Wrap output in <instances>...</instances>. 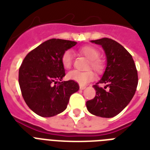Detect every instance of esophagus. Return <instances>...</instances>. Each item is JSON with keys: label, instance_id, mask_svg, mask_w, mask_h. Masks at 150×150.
<instances>
[{"label": "esophagus", "instance_id": "1", "mask_svg": "<svg viewBox=\"0 0 150 150\" xmlns=\"http://www.w3.org/2000/svg\"><path fill=\"white\" fill-rule=\"evenodd\" d=\"M79 88L81 90H83V89H86V86H79Z\"/></svg>", "mask_w": 150, "mask_h": 150}]
</instances>
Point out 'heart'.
<instances>
[{"label": "heart", "instance_id": "b5f03b06", "mask_svg": "<svg viewBox=\"0 0 150 150\" xmlns=\"http://www.w3.org/2000/svg\"><path fill=\"white\" fill-rule=\"evenodd\" d=\"M80 52L83 55L86 57L87 58L90 60L89 64L90 67L96 71H101L103 69V64L101 61L98 60L100 56V52L96 48L86 46L83 47L80 49ZM61 62L64 68H70L72 64V53L71 50H66L61 57ZM67 78L69 80L75 81L81 86H84L91 82L95 79V75L92 71H79L74 70L71 71L67 75Z\"/></svg>", "mask_w": 150, "mask_h": 150}]
</instances>
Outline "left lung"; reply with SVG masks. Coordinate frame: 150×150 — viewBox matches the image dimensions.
Instances as JSON below:
<instances>
[{
  "instance_id": "8db88e82",
  "label": "left lung",
  "mask_w": 150,
  "mask_h": 150,
  "mask_svg": "<svg viewBox=\"0 0 150 150\" xmlns=\"http://www.w3.org/2000/svg\"><path fill=\"white\" fill-rule=\"evenodd\" d=\"M102 47L107 65L102 78L93 88L96 96L86 102L88 111L101 117H113L130 103L138 86V73L132 55L123 46L111 39L91 40ZM103 83L107 91L98 86Z\"/></svg>"
}]
</instances>
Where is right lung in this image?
Segmentation results:
<instances>
[{"instance_id":"obj_1","label":"right lung","mask_w":150,"mask_h":150,"mask_svg":"<svg viewBox=\"0 0 150 150\" xmlns=\"http://www.w3.org/2000/svg\"><path fill=\"white\" fill-rule=\"evenodd\" d=\"M76 44L75 41L50 39L29 52L22 61L18 71L20 89L28 107L39 116L61 114L67 108L71 95L79 89L75 81H62L65 70L61 57Z\"/></svg>"}]
</instances>
